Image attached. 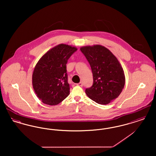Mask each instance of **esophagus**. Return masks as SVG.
I'll return each instance as SVG.
<instances>
[{"label": "esophagus", "mask_w": 156, "mask_h": 156, "mask_svg": "<svg viewBox=\"0 0 156 156\" xmlns=\"http://www.w3.org/2000/svg\"><path fill=\"white\" fill-rule=\"evenodd\" d=\"M76 85H77L78 86H80V87H82V86H83V83H82V82H80V83H77Z\"/></svg>", "instance_id": "34e87169"}]
</instances>
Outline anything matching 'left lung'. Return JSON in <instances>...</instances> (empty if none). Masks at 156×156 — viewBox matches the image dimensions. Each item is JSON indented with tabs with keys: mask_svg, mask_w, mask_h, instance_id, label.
Returning <instances> with one entry per match:
<instances>
[{
	"mask_svg": "<svg viewBox=\"0 0 156 156\" xmlns=\"http://www.w3.org/2000/svg\"><path fill=\"white\" fill-rule=\"evenodd\" d=\"M80 50L89 62L93 74V84L85 89V93L98 104H109L119 97L124 88L123 68L117 58L104 46H85Z\"/></svg>",
	"mask_w": 156,
	"mask_h": 156,
	"instance_id": "1",
	"label": "left lung"
}]
</instances>
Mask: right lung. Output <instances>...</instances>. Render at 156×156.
Listing matches in <instances>:
<instances>
[{"label": "right lung", "mask_w": 156, "mask_h": 156, "mask_svg": "<svg viewBox=\"0 0 156 156\" xmlns=\"http://www.w3.org/2000/svg\"><path fill=\"white\" fill-rule=\"evenodd\" d=\"M76 50L75 47L60 44L48 50L38 61L32 75V84L43 103L56 105L69 95L66 64Z\"/></svg>", "instance_id": "obj_1"}]
</instances>
